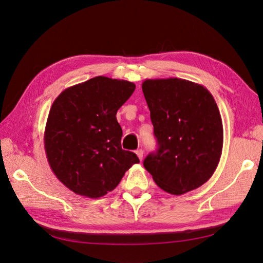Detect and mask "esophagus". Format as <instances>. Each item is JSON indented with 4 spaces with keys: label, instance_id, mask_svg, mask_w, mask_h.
I'll return each instance as SVG.
<instances>
[{
    "label": "esophagus",
    "instance_id": "obj_1",
    "mask_svg": "<svg viewBox=\"0 0 263 263\" xmlns=\"http://www.w3.org/2000/svg\"><path fill=\"white\" fill-rule=\"evenodd\" d=\"M136 154H137V156L139 158V160L141 161L142 160V157H144V150H142V149H137L136 150Z\"/></svg>",
    "mask_w": 263,
    "mask_h": 263
}]
</instances>
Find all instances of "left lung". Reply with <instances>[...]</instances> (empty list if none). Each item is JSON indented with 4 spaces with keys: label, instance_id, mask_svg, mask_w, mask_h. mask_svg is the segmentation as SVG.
Wrapping results in <instances>:
<instances>
[{
    "label": "left lung",
    "instance_id": "obj_1",
    "mask_svg": "<svg viewBox=\"0 0 263 263\" xmlns=\"http://www.w3.org/2000/svg\"><path fill=\"white\" fill-rule=\"evenodd\" d=\"M142 92L157 140V149L144 160L146 170L170 194L203 185L216 169L224 138L212 94L177 78L146 80Z\"/></svg>",
    "mask_w": 263,
    "mask_h": 263
}]
</instances>
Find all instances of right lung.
Returning a JSON list of instances; mask_svg holds the SVG:
<instances>
[{"instance_id": "obj_1", "label": "right lung", "mask_w": 263, "mask_h": 263, "mask_svg": "<svg viewBox=\"0 0 263 263\" xmlns=\"http://www.w3.org/2000/svg\"><path fill=\"white\" fill-rule=\"evenodd\" d=\"M125 80L95 77L54 100L47 119L45 149L53 173L74 193L98 198L113 191L138 163L122 149L116 113L135 91Z\"/></svg>"}]
</instances>
